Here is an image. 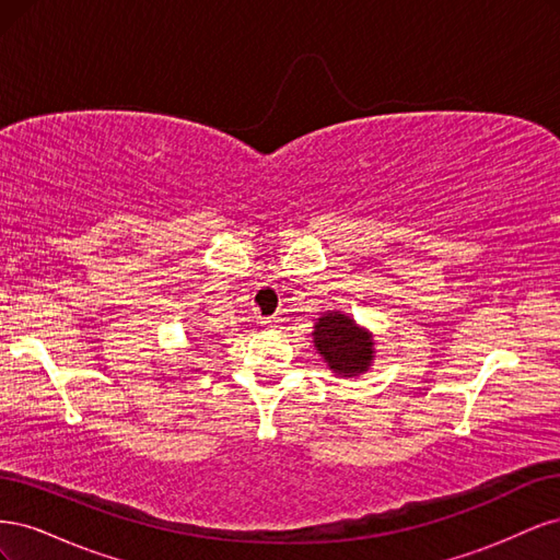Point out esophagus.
<instances>
[{
	"label": "esophagus",
	"mask_w": 560,
	"mask_h": 560,
	"mask_svg": "<svg viewBox=\"0 0 560 560\" xmlns=\"http://www.w3.org/2000/svg\"><path fill=\"white\" fill-rule=\"evenodd\" d=\"M259 325L264 327V329H276V327H280V317H259Z\"/></svg>",
	"instance_id": "obj_1"
}]
</instances>
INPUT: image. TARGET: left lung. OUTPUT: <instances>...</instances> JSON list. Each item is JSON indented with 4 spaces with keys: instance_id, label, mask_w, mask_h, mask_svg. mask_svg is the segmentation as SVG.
Segmentation results:
<instances>
[{
    "instance_id": "left-lung-1",
    "label": "left lung",
    "mask_w": 560,
    "mask_h": 560,
    "mask_svg": "<svg viewBox=\"0 0 560 560\" xmlns=\"http://www.w3.org/2000/svg\"><path fill=\"white\" fill-rule=\"evenodd\" d=\"M313 343L336 376H360L376 358L374 338L341 311H329L315 322Z\"/></svg>"
}]
</instances>
